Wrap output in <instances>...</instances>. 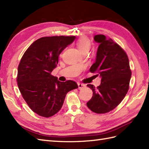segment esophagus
Returning a JSON list of instances; mask_svg holds the SVG:
<instances>
[{
  "mask_svg": "<svg viewBox=\"0 0 149 149\" xmlns=\"http://www.w3.org/2000/svg\"><path fill=\"white\" fill-rule=\"evenodd\" d=\"M77 84H78V88L79 90H81V89H82V88H83L84 87H85V85L84 84H81L80 83H78Z\"/></svg>",
  "mask_w": 149,
  "mask_h": 149,
  "instance_id": "1",
  "label": "esophagus"
}]
</instances>
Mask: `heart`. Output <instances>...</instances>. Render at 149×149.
Returning <instances> with one entry per match:
<instances>
[{"label": "heart", "mask_w": 149, "mask_h": 149, "mask_svg": "<svg viewBox=\"0 0 149 149\" xmlns=\"http://www.w3.org/2000/svg\"><path fill=\"white\" fill-rule=\"evenodd\" d=\"M76 45L82 53L88 52L91 48V41L86 37H82L79 39Z\"/></svg>", "instance_id": "obj_1"}]
</instances>
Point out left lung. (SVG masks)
<instances>
[{
  "instance_id": "1",
  "label": "left lung",
  "mask_w": 149,
  "mask_h": 149,
  "mask_svg": "<svg viewBox=\"0 0 149 149\" xmlns=\"http://www.w3.org/2000/svg\"><path fill=\"white\" fill-rule=\"evenodd\" d=\"M99 43L96 60L90 69L100 75L101 83L97 88L88 87L93 91V96L86 103L93 112L103 114L112 111L122 102L129 88L131 70L127 55L121 47L102 34L94 36Z\"/></svg>"
}]
</instances>
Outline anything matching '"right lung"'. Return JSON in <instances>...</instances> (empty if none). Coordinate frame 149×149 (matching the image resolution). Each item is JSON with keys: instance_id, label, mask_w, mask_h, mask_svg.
<instances>
[{"instance_id": "right-lung-1", "label": "right lung", "mask_w": 149, "mask_h": 149, "mask_svg": "<svg viewBox=\"0 0 149 149\" xmlns=\"http://www.w3.org/2000/svg\"><path fill=\"white\" fill-rule=\"evenodd\" d=\"M75 36H48L38 39L24 54L18 67L17 81L27 105L40 116H52L61 109L66 95L78 88L75 82H60L51 72L60 54Z\"/></svg>"}]
</instances>
